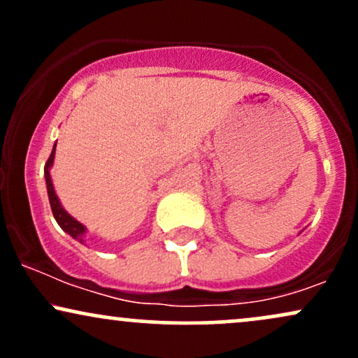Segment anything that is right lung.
I'll return each instance as SVG.
<instances>
[{
  "label": "right lung",
  "instance_id": "right-lung-1",
  "mask_svg": "<svg viewBox=\"0 0 358 358\" xmlns=\"http://www.w3.org/2000/svg\"><path fill=\"white\" fill-rule=\"evenodd\" d=\"M55 146H57V143H55V145H53L50 158H48L47 163H45V182H47V192H48V200H50L52 213H53V217H55L57 224H59L60 227H62V231H65V232L69 234V236H72L73 239L79 241V242H82V244H84L85 227L80 224L79 220L73 219L71 213L65 210L64 207H62L59 196L55 195V190H53L50 168L53 165V158H55Z\"/></svg>",
  "mask_w": 358,
  "mask_h": 358
}]
</instances>
